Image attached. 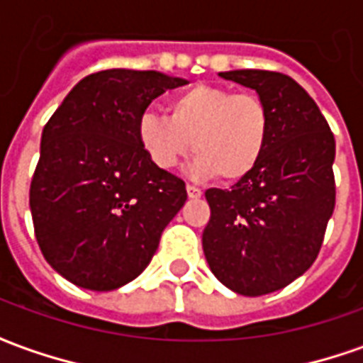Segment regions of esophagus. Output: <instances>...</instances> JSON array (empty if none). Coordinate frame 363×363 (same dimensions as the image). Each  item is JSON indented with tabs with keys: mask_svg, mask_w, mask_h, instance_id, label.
<instances>
[{
	"mask_svg": "<svg viewBox=\"0 0 363 363\" xmlns=\"http://www.w3.org/2000/svg\"><path fill=\"white\" fill-rule=\"evenodd\" d=\"M186 194H189V198H200L202 196V190L198 189V186H192V184H186Z\"/></svg>",
	"mask_w": 363,
	"mask_h": 363,
	"instance_id": "obj_1",
	"label": "esophagus"
}]
</instances>
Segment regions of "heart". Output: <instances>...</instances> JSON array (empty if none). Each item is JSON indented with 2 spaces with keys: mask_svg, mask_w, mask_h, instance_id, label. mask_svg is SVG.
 I'll return each instance as SVG.
<instances>
[{
  "mask_svg": "<svg viewBox=\"0 0 363 363\" xmlns=\"http://www.w3.org/2000/svg\"><path fill=\"white\" fill-rule=\"evenodd\" d=\"M167 114L145 111L135 124L138 143L153 165L173 171L194 150L189 173L220 174L237 182L259 167L270 142V111L259 95L198 83L167 101Z\"/></svg>",
  "mask_w": 363,
  "mask_h": 363,
  "instance_id": "heart-1",
  "label": "heart"
}]
</instances>
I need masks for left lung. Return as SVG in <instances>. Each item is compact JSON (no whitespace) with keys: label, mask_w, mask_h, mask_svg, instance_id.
<instances>
[{"label":"left lung","mask_w":363,"mask_h":363,"mask_svg":"<svg viewBox=\"0 0 363 363\" xmlns=\"http://www.w3.org/2000/svg\"><path fill=\"white\" fill-rule=\"evenodd\" d=\"M257 91L270 111L259 167L229 190L208 189L202 247L213 276L241 296L286 288L311 267L335 210V135L307 91L264 69L221 72Z\"/></svg>","instance_id":"8db88e82"}]
</instances>
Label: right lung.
Listing matches in <instances>:
<instances>
[{
	"instance_id": "obj_1",
	"label": "right lung",
	"mask_w": 363,
	"mask_h": 363,
	"mask_svg": "<svg viewBox=\"0 0 363 363\" xmlns=\"http://www.w3.org/2000/svg\"><path fill=\"white\" fill-rule=\"evenodd\" d=\"M186 83L153 69L96 72L46 122L28 204L44 259L75 286L111 291L138 278L186 202L184 181L135 138L151 101Z\"/></svg>"
}]
</instances>
